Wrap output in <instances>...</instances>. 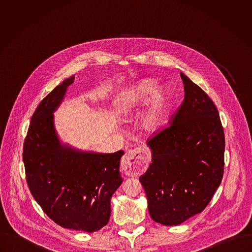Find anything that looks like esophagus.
<instances>
[{"label":"esophagus","instance_id":"34e87169","mask_svg":"<svg viewBox=\"0 0 252 252\" xmlns=\"http://www.w3.org/2000/svg\"><path fill=\"white\" fill-rule=\"evenodd\" d=\"M147 163V157L142 148L129 150L121 162L122 170L130 177H138L143 173Z\"/></svg>","mask_w":252,"mask_h":252}]
</instances>
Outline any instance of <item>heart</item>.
I'll use <instances>...</instances> for the list:
<instances>
[{"instance_id":"1","label":"heart","mask_w":252,"mask_h":252,"mask_svg":"<svg viewBox=\"0 0 252 252\" xmlns=\"http://www.w3.org/2000/svg\"><path fill=\"white\" fill-rule=\"evenodd\" d=\"M157 85V81L153 78H143L121 93L118 99L123 113H128L148 101L139 121L140 128L147 134H154L162 128L171 104L168 89L158 87L156 90Z\"/></svg>"}]
</instances>
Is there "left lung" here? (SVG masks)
Returning a JSON list of instances; mask_svg holds the SVG:
<instances>
[{
  "instance_id": "8db88e82",
  "label": "left lung",
  "mask_w": 252,
  "mask_h": 252,
  "mask_svg": "<svg viewBox=\"0 0 252 252\" xmlns=\"http://www.w3.org/2000/svg\"><path fill=\"white\" fill-rule=\"evenodd\" d=\"M184 100L171 125L147 142L151 164L140 177L151 218L166 226L202 213L220 185L225 138L211 98L183 72Z\"/></svg>"
}]
</instances>
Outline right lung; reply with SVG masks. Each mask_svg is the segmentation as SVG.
Segmentation results:
<instances>
[{
	"label": "right lung",
	"instance_id": "right-lung-1",
	"mask_svg": "<svg viewBox=\"0 0 252 252\" xmlns=\"http://www.w3.org/2000/svg\"><path fill=\"white\" fill-rule=\"evenodd\" d=\"M73 80L74 75L63 80L36 108L23 162L30 191L46 216L64 228L92 233L108 224L111 196L123 181L124 151H83L61 142L53 113Z\"/></svg>",
	"mask_w": 252,
	"mask_h": 252
}]
</instances>
